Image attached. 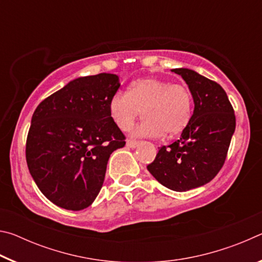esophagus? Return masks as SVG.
I'll return each instance as SVG.
<instances>
[{"label":"esophagus","instance_id":"esophagus-1","mask_svg":"<svg viewBox=\"0 0 262 262\" xmlns=\"http://www.w3.org/2000/svg\"><path fill=\"white\" fill-rule=\"evenodd\" d=\"M139 143L140 142L139 141H134V140H127V143H126V145L128 148H132V149H134V148H136L137 145H139Z\"/></svg>","mask_w":262,"mask_h":262}]
</instances>
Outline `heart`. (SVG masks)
I'll return each mask as SVG.
<instances>
[{
  "label": "heart",
  "instance_id": "1",
  "mask_svg": "<svg viewBox=\"0 0 262 262\" xmlns=\"http://www.w3.org/2000/svg\"><path fill=\"white\" fill-rule=\"evenodd\" d=\"M192 108L187 85L156 77L136 79L128 92H115L108 103L111 118L122 130L129 129L142 110L144 119L132 130L137 137H157L164 132L177 134L187 126Z\"/></svg>",
  "mask_w": 262,
  "mask_h": 262
}]
</instances>
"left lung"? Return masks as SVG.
Masks as SVG:
<instances>
[{
  "instance_id": "obj_1",
  "label": "left lung",
  "mask_w": 262,
  "mask_h": 262,
  "mask_svg": "<svg viewBox=\"0 0 262 262\" xmlns=\"http://www.w3.org/2000/svg\"><path fill=\"white\" fill-rule=\"evenodd\" d=\"M172 72L188 85L194 100L193 115L180 139L159 148L147 168L163 186L186 192L208 184L219 173L236 129V117L220 84L192 69Z\"/></svg>"
}]
</instances>
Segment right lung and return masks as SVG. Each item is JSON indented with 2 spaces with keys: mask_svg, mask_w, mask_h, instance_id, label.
<instances>
[{
  "mask_svg": "<svg viewBox=\"0 0 262 262\" xmlns=\"http://www.w3.org/2000/svg\"><path fill=\"white\" fill-rule=\"evenodd\" d=\"M119 76L78 77L35 108L26 140V163L41 193L67 210L85 209L103 186L108 158L125 147L108 103Z\"/></svg>",
  "mask_w": 262,
  "mask_h": 262,
  "instance_id": "right-lung-1",
  "label": "right lung"
}]
</instances>
